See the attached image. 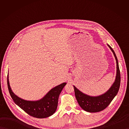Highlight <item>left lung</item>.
<instances>
[{"instance_id": "8db88e82", "label": "left lung", "mask_w": 129, "mask_h": 129, "mask_svg": "<svg viewBox=\"0 0 129 129\" xmlns=\"http://www.w3.org/2000/svg\"><path fill=\"white\" fill-rule=\"evenodd\" d=\"M108 45L113 53L116 61V78L110 88L102 95L97 96H91L84 94L83 92L76 88L75 86H74L75 97L79 105L83 110L90 112V113H96V112H99L104 110L110 104L119 90L121 78H120L118 60L113 49L110 45L108 44Z\"/></svg>"}]
</instances>
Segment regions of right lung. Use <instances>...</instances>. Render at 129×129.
Listing matches in <instances>:
<instances>
[{
  "label": "right lung",
  "mask_w": 129,
  "mask_h": 129,
  "mask_svg": "<svg viewBox=\"0 0 129 129\" xmlns=\"http://www.w3.org/2000/svg\"><path fill=\"white\" fill-rule=\"evenodd\" d=\"M7 84L10 95L14 103L29 115L37 118L48 117L56 111L59 95L67 84L64 83L54 87L39 100L27 101L18 97L13 92L9 84L8 74Z\"/></svg>",
  "instance_id": "add662e5"
}]
</instances>
